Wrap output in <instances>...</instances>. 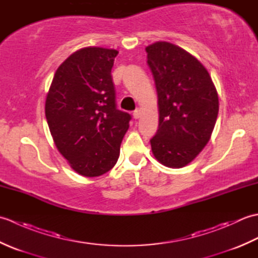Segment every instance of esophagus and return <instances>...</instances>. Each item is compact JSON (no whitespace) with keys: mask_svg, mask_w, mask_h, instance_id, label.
<instances>
[{"mask_svg":"<svg viewBox=\"0 0 258 258\" xmlns=\"http://www.w3.org/2000/svg\"><path fill=\"white\" fill-rule=\"evenodd\" d=\"M141 114H142L141 109H140V108H138V109H135V111L133 112V116H134V118H135V119H139V118L141 117Z\"/></svg>","mask_w":258,"mask_h":258,"instance_id":"1","label":"esophagus"}]
</instances>
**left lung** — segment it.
Returning <instances> with one entry per match:
<instances>
[{
    "label": "left lung",
    "mask_w": 258,
    "mask_h": 258,
    "mask_svg": "<svg viewBox=\"0 0 258 258\" xmlns=\"http://www.w3.org/2000/svg\"><path fill=\"white\" fill-rule=\"evenodd\" d=\"M145 50L160 113L152 152L163 165L180 168L211 139L218 114L217 91L204 65L182 47L156 42Z\"/></svg>",
    "instance_id": "1"
}]
</instances>
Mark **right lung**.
Wrapping results in <instances>:
<instances>
[{"instance_id":"right-lung-1","label":"right lung","mask_w":258,"mask_h":258,"mask_svg":"<svg viewBox=\"0 0 258 258\" xmlns=\"http://www.w3.org/2000/svg\"><path fill=\"white\" fill-rule=\"evenodd\" d=\"M118 52L84 47L59 65L45 102L58 152L76 173L105 174L116 164L131 115L116 108L111 71Z\"/></svg>"}]
</instances>
